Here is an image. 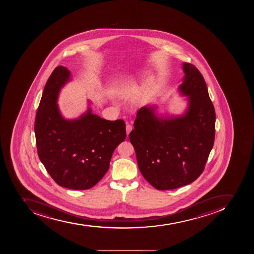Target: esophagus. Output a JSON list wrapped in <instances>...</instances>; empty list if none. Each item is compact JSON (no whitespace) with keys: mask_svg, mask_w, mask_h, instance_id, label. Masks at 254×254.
<instances>
[{"mask_svg":"<svg viewBox=\"0 0 254 254\" xmlns=\"http://www.w3.org/2000/svg\"><path fill=\"white\" fill-rule=\"evenodd\" d=\"M132 130V127H131V125H130V124H127L126 126V131H127V135H129V133L130 132V130Z\"/></svg>","mask_w":254,"mask_h":254,"instance_id":"esophagus-1","label":"esophagus"}]
</instances>
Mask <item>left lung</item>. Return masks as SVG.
<instances>
[{
    "mask_svg": "<svg viewBox=\"0 0 254 254\" xmlns=\"http://www.w3.org/2000/svg\"><path fill=\"white\" fill-rule=\"evenodd\" d=\"M179 86L188 106L182 115H157V106L137 112L129 139L139 171L157 190L195 181L204 171L215 136V111L204 78L195 65L183 63Z\"/></svg>",
    "mask_w": 254,
    "mask_h": 254,
    "instance_id": "1",
    "label": "left lung"
}]
</instances>
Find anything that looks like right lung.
Segmentation results:
<instances>
[{"label":"right lung","mask_w":254,"mask_h":254,"mask_svg":"<svg viewBox=\"0 0 254 254\" xmlns=\"http://www.w3.org/2000/svg\"><path fill=\"white\" fill-rule=\"evenodd\" d=\"M70 79V70L62 65L48 79L36 112V147L41 162L59 186L86 190L108 171L114 151L126 138V124L123 119H101L91 107L77 119L63 117L57 102Z\"/></svg>","instance_id":"1"}]
</instances>
